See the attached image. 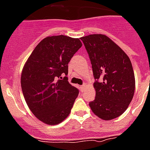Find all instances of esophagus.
I'll list each match as a JSON object with an SVG mask.
<instances>
[{
  "label": "esophagus",
  "instance_id": "1",
  "mask_svg": "<svg viewBox=\"0 0 150 150\" xmlns=\"http://www.w3.org/2000/svg\"><path fill=\"white\" fill-rule=\"evenodd\" d=\"M86 84L84 83V84H83L82 86H80V90H82V91H83V90H84V88H85V87H86Z\"/></svg>",
  "mask_w": 150,
  "mask_h": 150
}]
</instances>
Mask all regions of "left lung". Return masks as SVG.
<instances>
[{"instance_id": "8db88e82", "label": "left lung", "mask_w": 150, "mask_h": 150, "mask_svg": "<svg viewBox=\"0 0 150 150\" xmlns=\"http://www.w3.org/2000/svg\"><path fill=\"white\" fill-rule=\"evenodd\" d=\"M80 39L96 80L93 83L96 97L89 103L90 108L102 120L117 118L128 108L134 95L135 76L130 60L106 35L90 34Z\"/></svg>"}]
</instances>
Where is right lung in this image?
Here are the masks:
<instances>
[{"label": "right lung", "instance_id": "right-lung-1", "mask_svg": "<svg viewBox=\"0 0 150 150\" xmlns=\"http://www.w3.org/2000/svg\"><path fill=\"white\" fill-rule=\"evenodd\" d=\"M81 47L79 38L47 37L23 66L21 84L24 99L33 115L46 124H58L70 114L79 90L61 75H67L68 64Z\"/></svg>", "mask_w": 150, "mask_h": 150}]
</instances>
